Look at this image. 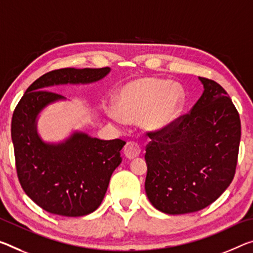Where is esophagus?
<instances>
[{
  "label": "esophagus",
  "instance_id": "1",
  "mask_svg": "<svg viewBox=\"0 0 253 253\" xmlns=\"http://www.w3.org/2000/svg\"><path fill=\"white\" fill-rule=\"evenodd\" d=\"M124 153H125L126 158L131 160L139 155V153H141V148H139V145L137 143L127 142L125 147H124Z\"/></svg>",
  "mask_w": 253,
  "mask_h": 253
}]
</instances>
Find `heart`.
Here are the masks:
<instances>
[{
	"instance_id": "b5f03b06",
	"label": "heart",
	"mask_w": 253,
	"mask_h": 253,
	"mask_svg": "<svg viewBox=\"0 0 253 253\" xmlns=\"http://www.w3.org/2000/svg\"><path fill=\"white\" fill-rule=\"evenodd\" d=\"M183 106V91L178 84L166 80L145 78L127 83L115 97L111 118L120 123L139 119L141 126L150 131L169 128L179 117Z\"/></svg>"
}]
</instances>
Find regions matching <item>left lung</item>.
Here are the masks:
<instances>
[{
    "label": "left lung",
    "instance_id": "8db88e82",
    "mask_svg": "<svg viewBox=\"0 0 253 253\" xmlns=\"http://www.w3.org/2000/svg\"><path fill=\"white\" fill-rule=\"evenodd\" d=\"M204 92L189 114L151 131L145 191L156 210L179 215L214 203L234 178L241 122L227 92L199 78Z\"/></svg>",
    "mask_w": 253,
    "mask_h": 253
}]
</instances>
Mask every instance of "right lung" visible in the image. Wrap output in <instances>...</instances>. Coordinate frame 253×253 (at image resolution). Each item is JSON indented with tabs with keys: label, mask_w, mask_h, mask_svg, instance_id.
<instances>
[{
	"label": "right lung",
	"mask_w": 253,
	"mask_h": 253,
	"mask_svg": "<svg viewBox=\"0 0 253 253\" xmlns=\"http://www.w3.org/2000/svg\"><path fill=\"white\" fill-rule=\"evenodd\" d=\"M110 72L102 69H61L40 76L15 107L11 124L15 167L26 194L48 213L79 217L94 211L105 197L112 172L120 163L122 139L91 137L74 131L61 143L43 142L38 115L63 95L47 89L59 84H89Z\"/></svg>",
	"instance_id": "add662e5"
}]
</instances>
